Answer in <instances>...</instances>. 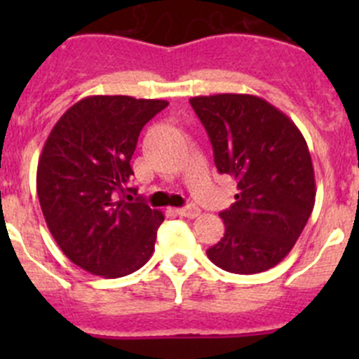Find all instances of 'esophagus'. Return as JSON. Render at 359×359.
<instances>
[{"label":"esophagus","instance_id":"esophagus-1","mask_svg":"<svg viewBox=\"0 0 359 359\" xmlns=\"http://www.w3.org/2000/svg\"><path fill=\"white\" fill-rule=\"evenodd\" d=\"M177 213H179L180 217H187V219H194V217L200 215V208L194 205H187L184 206V208H179L177 210Z\"/></svg>","mask_w":359,"mask_h":359}]
</instances>
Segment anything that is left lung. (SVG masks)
<instances>
[{"label": "left lung", "mask_w": 359, "mask_h": 359, "mask_svg": "<svg viewBox=\"0 0 359 359\" xmlns=\"http://www.w3.org/2000/svg\"><path fill=\"white\" fill-rule=\"evenodd\" d=\"M189 102L208 132L217 170L238 180L236 201L219 213L226 233L206 255L229 273L271 269L290 253L314 208L306 139L283 111L257 95L217 93Z\"/></svg>", "instance_id": "8db88e82"}]
</instances>
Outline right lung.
<instances>
[{
	"label": "right lung",
	"mask_w": 359,
	"mask_h": 359,
	"mask_svg": "<svg viewBox=\"0 0 359 359\" xmlns=\"http://www.w3.org/2000/svg\"><path fill=\"white\" fill-rule=\"evenodd\" d=\"M166 106L85 97L60 116L43 146L36 191L46 226L64 255L95 276H126L153 255L165 215L140 198L132 203L130 159L140 130Z\"/></svg>",
	"instance_id": "add662e5"
}]
</instances>
